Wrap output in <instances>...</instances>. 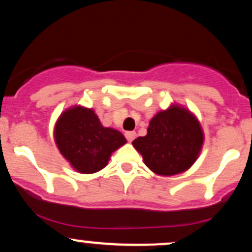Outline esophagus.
<instances>
[{
    "label": "esophagus",
    "instance_id": "obj_1",
    "mask_svg": "<svg viewBox=\"0 0 252 252\" xmlns=\"http://www.w3.org/2000/svg\"><path fill=\"white\" fill-rule=\"evenodd\" d=\"M126 140L129 141V142H132V141H134L135 137H136V132L135 131H126Z\"/></svg>",
    "mask_w": 252,
    "mask_h": 252
}]
</instances>
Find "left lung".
Returning <instances> with one entry per match:
<instances>
[{
  "label": "left lung",
  "instance_id": "left-lung-1",
  "mask_svg": "<svg viewBox=\"0 0 252 252\" xmlns=\"http://www.w3.org/2000/svg\"><path fill=\"white\" fill-rule=\"evenodd\" d=\"M204 144V131L189 109L172 104L150 120L147 135L132 141L155 174L172 176L193 166Z\"/></svg>",
  "mask_w": 252,
  "mask_h": 252
}]
</instances>
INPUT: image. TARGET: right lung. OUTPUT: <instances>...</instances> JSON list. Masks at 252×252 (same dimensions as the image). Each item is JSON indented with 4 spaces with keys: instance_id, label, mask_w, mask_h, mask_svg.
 <instances>
[{
    "instance_id": "obj_1",
    "label": "right lung",
    "mask_w": 252,
    "mask_h": 252,
    "mask_svg": "<svg viewBox=\"0 0 252 252\" xmlns=\"http://www.w3.org/2000/svg\"><path fill=\"white\" fill-rule=\"evenodd\" d=\"M54 141L65 160L82 174L103 169L115 150L126 143L122 132L105 128L94 109H66L54 126Z\"/></svg>"
}]
</instances>
